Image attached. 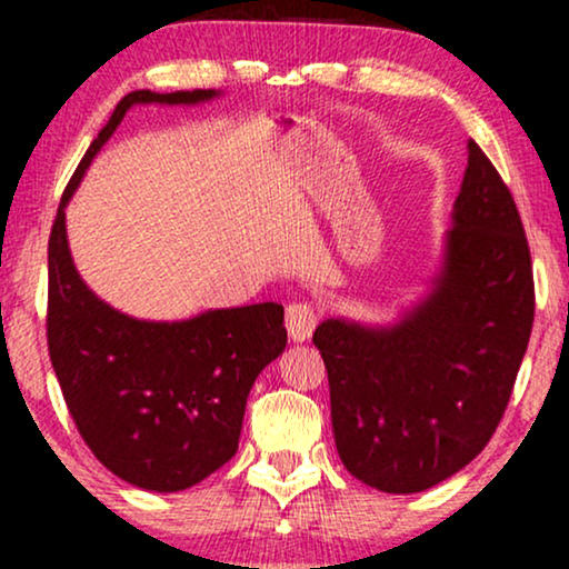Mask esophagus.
I'll return each mask as SVG.
<instances>
[{
  "label": "esophagus",
  "instance_id": "1",
  "mask_svg": "<svg viewBox=\"0 0 569 569\" xmlns=\"http://www.w3.org/2000/svg\"><path fill=\"white\" fill-rule=\"evenodd\" d=\"M284 323H287V333H290L292 341H306V339H310V333H313V329H316L318 313L310 302H292V306H287Z\"/></svg>",
  "mask_w": 569,
  "mask_h": 569
}]
</instances>
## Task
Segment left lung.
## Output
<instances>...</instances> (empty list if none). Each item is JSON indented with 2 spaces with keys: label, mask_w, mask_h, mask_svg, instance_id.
<instances>
[{
  "label": "left lung",
  "mask_w": 569,
  "mask_h": 569,
  "mask_svg": "<svg viewBox=\"0 0 569 569\" xmlns=\"http://www.w3.org/2000/svg\"><path fill=\"white\" fill-rule=\"evenodd\" d=\"M533 310L516 199L469 142L446 269L430 298L393 329L331 318L313 333L347 471L380 492L411 495L473 461L508 409Z\"/></svg>",
  "instance_id": "1"
}]
</instances>
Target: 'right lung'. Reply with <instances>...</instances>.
Segmentation results:
<instances>
[{"instance_id": "1", "label": "right lung", "mask_w": 569, "mask_h": 569, "mask_svg": "<svg viewBox=\"0 0 569 569\" xmlns=\"http://www.w3.org/2000/svg\"><path fill=\"white\" fill-rule=\"evenodd\" d=\"M214 90L121 98L61 193L49 238L46 339L67 409L92 456L129 485L178 492L236 456L253 380L287 347L279 302L209 310L191 321H137L98 300L77 274L64 207L134 103H199Z\"/></svg>"}]
</instances>
